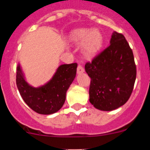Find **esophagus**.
Instances as JSON below:
<instances>
[{
  "mask_svg": "<svg viewBox=\"0 0 150 150\" xmlns=\"http://www.w3.org/2000/svg\"><path fill=\"white\" fill-rule=\"evenodd\" d=\"M76 71H77L78 74H83V73L84 72V68H83V66L80 65V64H79L77 67V70H76Z\"/></svg>",
  "mask_w": 150,
  "mask_h": 150,
  "instance_id": "esophagus-1",
  "label": "esophagus"
}]
</instances>
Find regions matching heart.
I'll use <instances>...</instances> for the list:
<instances>
[{"instance_id": "heart-1", "label": "heart", "mask_w": 150, "mask_h": 150, "mask_svg": "<svg viewBox=\"0 0 150 150\" xmlns=\"http://www.w3.org/2000/svg\"><path fill=\"white\" fill-rule=\"evenodd\" d=\"M71 38L74 43L78 44L83 42L82 50L87 57L95 55L101 48L103 43L101 33L97 29L78 28L71 33Z\"/></svg>"}]
</instances>
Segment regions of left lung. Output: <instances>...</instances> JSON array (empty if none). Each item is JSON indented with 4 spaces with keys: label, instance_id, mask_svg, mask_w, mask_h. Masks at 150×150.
Wrapping results in <instances>:
<instances>
[{
    "label": "left lung",
    "instance_id": "obj_1",
    "mask_svg": "<svg viewBox=\"0 0 150 150\" xmlns=\"http://www.w3.org/2000/svg\"><path fill=\"white\" fill-rule=\"evenodd\" d=\"M91 78L89 101L110 111L124 105L132 95L137 71L132 50L124 35L115 31L110 44L85 65Z\"/></svg>",
    "mask_w": 150,
    "mask_h": 150
}]
</instances>
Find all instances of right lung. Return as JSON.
<instances>
[{
	"instance_id": "right-lung-1",
	"label": "right lung",
	"mask_w": 150,
	"mask_h": 150,
	"mask_svg": "<svg viewBox=\"0 0 150 150\" xmlns=\"http://www.w3.org/2000/svg\"><path fill=\"white\" fill-rule=\"evenodd\" d=\"M76 63L62 64L50 82L34 88L25 81L18 64L16 69L17 88L24 101L33 110L40 114H52L64 104L66 92L76 76Z\"/></svg>"
}]
</instances>
